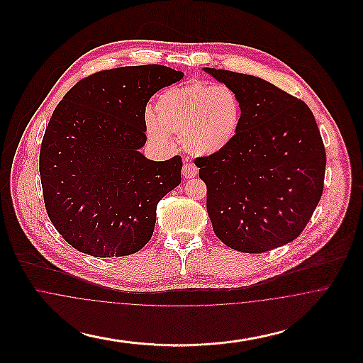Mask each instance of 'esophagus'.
Returning a JSON list of instances; mask_svg holds the SVG:
<instances>
[{"instance_id": "esophagus-1", "label": "esophagus", "mask_w": 363, "mask_h": 363, "mask_svg": "<svg viewBox=\"0 0 363 363\" xmlns=\"http://www.w3.org/2000/svg\"><path fill=\"white\" fill-rule=\"evenodd\" d=\"M197 173H199V170H197V167L194 164H191V163H185L184 164L182 174H184L185 178H193V177L197 175Z\"/></svg>"}]
</instances>
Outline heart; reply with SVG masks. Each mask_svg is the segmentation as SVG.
<instances>
[{
  "instance_id": "obj_1",
  "label": "heart",
  "mask_w": 363,
  "mask_h": 363,
  "mask_svg": "<svg viewBox=\"0 0 363 363\" xmlns=\"http://www.w3.org/2000/svg\"><path fill=\"white\" fill-rule=\"evenodd\" d=\"M155 117L145 116V132L159 147L181 138L185 151L194 156L216 155L237 136L242 102L231 86L194 82L164 89L156 98Z\"/></svg>"
}]
</instances>
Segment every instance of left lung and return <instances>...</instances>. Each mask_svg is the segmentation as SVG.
Segmentation results:
<instances>
[{
    "label": "left lung",
    "mask_w": 363,
    "mask_h": 363,
    "mask_svg": "<svg viewBox=\"0 0 363 363\" xmlns=\"http://www.w3.org/2000/svg\"><path fill=\"white\" fill-rule=\"evenodd\" d=\"M242 102L233 143L194 160L207 185L208 216L216 237L243 253L294 241L317 207L327 155L308 104L245 73L203 68Z\"/></svg>",
    "instance_id": "1"
}]
</instances>
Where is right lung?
<instances>
[{
    "mask_svg": "<svg viewBox=\"0 0 363 363\" xmlns=\"http://www.w3.org/2000/svg\"><path fill=\"white\" fill-rule=\"evenodd\" d=\"M184 73L163 65L102 70L70 88L42 140L45 207L62 238L94 257H122L154 234L157 203L181 184L182 159L150 160L145 107Z\"/></svg>",
    "mask_w": 363,
    "mask_h": 363,
    "instance_id": "obj_1",
    "label": "right lung"
}]
</instances>
